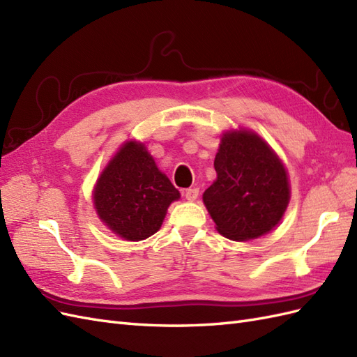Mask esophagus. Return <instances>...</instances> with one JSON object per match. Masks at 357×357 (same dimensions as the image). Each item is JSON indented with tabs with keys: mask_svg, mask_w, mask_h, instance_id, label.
<instances>
[{
	"mask_svg": "<svg viewBox=\"0 0 357 357\" xmlns=\"http://www.w3.org/2000/svg\"><path fill=\"white\" fill-rule=\"evenodd\" d=\"M184 196L187 200H191V202H193V200H196L199 196V188H187Z\"/></svg>",
	"mask_w": 357,
	"mask_h": 357,
	"instance_id": "esophagus-1",
	"label": "esophagus"
}]
</instances>
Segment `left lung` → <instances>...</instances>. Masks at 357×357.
Listing matches in <instances>:
<instances>
[{
  "instance_id": "left-lung-1",
  "label": "left lung",
  "mask_w": 357,
  "mask_h": 357,
  "mask_svg": "<svg viewBox=\"0 0 357 357\" xmlns=\"http://www.w3.org/2000/svg\"><path fill=\"white\" fill-rule=\"evenodd\" d=\"M214 169L217 181L205 190L204 204L223 236L258 238L279 223L289 200L288 176L257 134H225Z\"/></svg>"
}]
</instances>
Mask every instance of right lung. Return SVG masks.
I'll use <instances>...</instances> for the list:
<instances>
[{
    "label": "right lung",
    "mask_w": 357,
    "mask_h": 357,
    "mask_svg": "<svg viewBox=\"0 0 357 357\" xmlns=\"http://www.w3.org/2000/svg\"><path fill=\"white\" fill-rule=\"evenodd\" d=\"M179 191L161 173L144 146L128 142L98 179L95 206L109 229L130 241L148 238L160 229Z\"/></svg>",
    "instance_id": "1"
}]
</instances>
